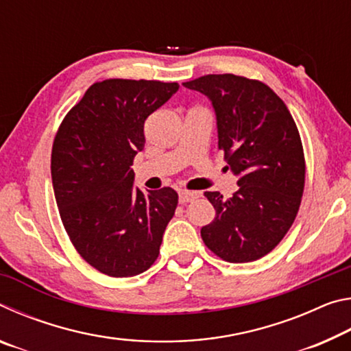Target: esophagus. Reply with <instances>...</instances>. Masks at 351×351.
Returning a JSON list of instances; mask_svg holds the SVG:
<instances>
[{"mask_svg":"<svg viewBox=\"0 0 351 351\" xmlns=\"http://www.w3.org/2000/svg\"><path fill=\"white\" fill-rule=\"evenodd\" d=\"M197 197H198L197 193L189 192V190H181V192H180V203L187 204V203H190V201H193Z\"/></svg>","mask_w":351,"mask_h":351,"instance_id":"esophagus-1","label":"esophagus"}]
</instances>
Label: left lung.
Listing matches in <instances>:
<instances>
[{"mask_svg": "<svg viewBox=\"0 0 351 351\" xmlns=\"http://www.w3.org/2000/svg\"><path fill=\"white\" fill-rule=\"evenodd\" d=\"M182 85L210 99L218 148L239 176L230 198L204 193L215 209L201 229L204 245L230 263L265 257L293 226L304 195L305 156L294 119L263 82L209 74Z\"/></svg>", "mask_w": 351, "mask_h": 351, "instance_id": "left-lung-1", "label": "left lung"}]
</instances>
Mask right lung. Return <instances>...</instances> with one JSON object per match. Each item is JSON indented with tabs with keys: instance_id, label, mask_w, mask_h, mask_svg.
I'll list each match as a JSON object with an SVG mask.
<instances>
[{
	"instance_id": "1",
	"label": "right lung",
	"mask_w": 351,
	"mask_h": 351,
	"mask_svg": "<svg viewBox=\"0 0 351 351\" xmlns=\"http://www.w3.org/2000/svg\"><path fill=\"white\" fill-rule=\"evenodd\" d=\"M176 82H96L58 127L51 154L56 201L80 257L110 277H133L159 255L178 193L133 186L144 123L178 91Z\"/></svg>"
}]
</instances>
